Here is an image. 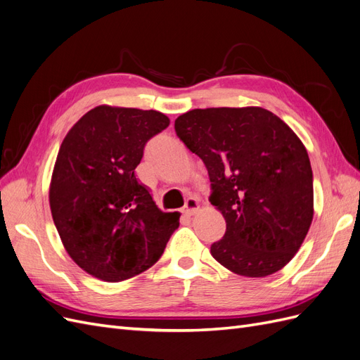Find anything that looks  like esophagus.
I'll list each match as a JSON object with an SVG mask.
<instances>
[{
  "label": "esophagus",
  "mask_w": 360,
  "mask_h": 360,
  "mask_svg": "<svg viewBox=\"0 0 360 360\" xmlns=\"http://www.w3.org/2000/svg\"><path fill=\"white\" fill-rule=\"evenodd\" d=\"M200 209V204H198V200L193 198V197H189L186 200V202H184V209L183 212L186 214H193L195 212H197Z\"/></svg>",
  "instance_id": "1"
}]
</instances>
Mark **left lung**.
Here are the masks:
<instances>
[{
    "instance_id": "8db88e82",
    "label": "left lung",
    "mask_w": 360,
    "mask_h": 360,
    "mask_svg": "<svg viewBox=\"0 0 360 360\" xmlns=\"http://www.w3.org/2000/svg\"><path fill=\"white\" fill-rule=\"evenodd\" d=\"M177 136L209 171L210 202L226 222L213 258L248 278H264L296 255L312 222L308 151L267 110L207 108L176 120Z\"/></svg>"
}]
</instances>
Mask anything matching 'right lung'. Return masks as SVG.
<instances>
[{
  "instance_id": "obj_1",
  "label": "right lung",
  "mask_w": 360,
  "mask_h": 360,
  "mask_svg": "<svg viewBox=\"0 0 360 360\" xmlns=\"http://www.w3.org/2000/svg\"><path fill=\"white\" fill-rule=\"evenodd\" d=\"M168 126L153 110L102 105L63 141L49 189L52 219L68 254L94 278L143 274L179 228L180 214L159 210L135 176L147 141Z\"/></svg>"
}]
</instances>
